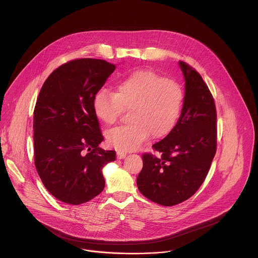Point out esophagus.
<instances>
[{"mask_svg": "<svg viewBox=\"0 0 258 258\" xmlns=\"http://www.w3.org/2000/svg\"><path fill=\"white\" fill-rule=\"evenodd\" d=\"M125 156H126V152H124V151H117V158L118 159H123V158H125Z\"/></svg>", "mask_w": 258, "mask_h": 258, "instance_id": "esophagus-1", "label": "esophagus"}]
</instances>
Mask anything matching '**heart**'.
Here are the masks:
<instances>
[{"label": "heart", "mask_w": 258, "mask_h": 258, "mask_svg": "<svg viewBox=\"0 0 258 258\" xmlns=\"http://www.w3.org/2000/svg\"><path fill=\"white\" fill-rule=\"evenodd\" d=\"M183 103L181 87L152 70H137L120 79L115 93L99 91L93 100L97 118L106 125L117 122L128 110V124L113 128L107 143L120 151H133L149 139L166 137L174 127Z\"/></svg>", "instance_id": "heart-1"}]
</instances>
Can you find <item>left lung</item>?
Wrapping results in <instances>:
<instances>
[{
  "mask_svg": "<svg viewBox=\"0 0 258 258\" xmlns=\"http://www.w3.org/2000/svg\"><path fill=\"white\" fill-rule=\"evenodd\" d=\"M186 81L180 116L173 130L144 153L138 175L140 192L149 200L173 206L192 197L203 183L216 152V108L212 94L192 66L179 61Z\"/></svg>",
  "mask_w": 258,
  "mask_h": 258,
  "instance_id": "obj_1",
  "label": "left lung"
}]
</instances>
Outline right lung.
<instances>
[{
    "instance_id": "obj_1",
    "label": "right lung",
    "mask_w": 258,
    "mask_h": 258,
    "mask_svg": "<svg viewBox=\"0 0 258 258\" xmlns=\"http://www.w3.org/2000/svg\"><path fill=\"white\" fill-rule=\"evenodd\" d=\"M115 65L101 59L68 61L44 83L33 111L34 165L58 200L79 205L99 195L102 167L116 152L99 148L104 140L93 110L95 95Z\"/></svg>"
}]
</instances>
